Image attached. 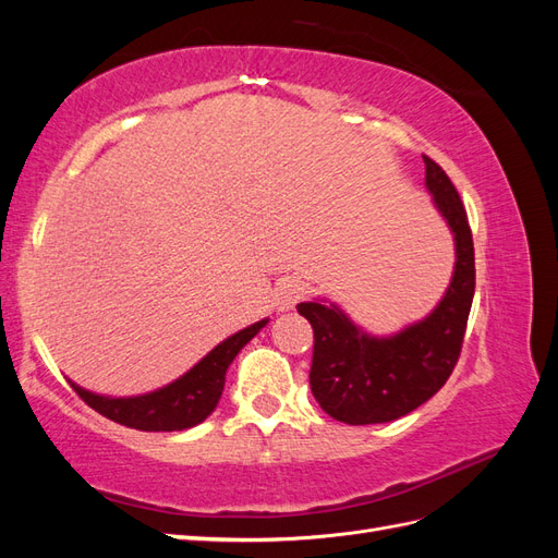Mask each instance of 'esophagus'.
Segmentation results:
<instances>
[{
	"instance_id": "34e87169",
	"label": "esophagus",
	"mask_w": 558,
	"mask_h": 558,
	"mask_svg": "<svg viewBox=\"0 0 558 558\" xmlns=\"http://www.w3.org/2000/svg\"><path fill=\"white\" fill-rule=\"evenodd\" d=\"M300 283L298 281H283L277 289V307L281 312H289L295 307V302L300 300Z\"/></svg>"
}]
</instances>
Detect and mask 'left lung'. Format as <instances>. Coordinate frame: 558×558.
Here are the masks:
<instances>
[{
  "label": "left lung",
  "mask_w": 558,
  "mask_h": 558,
  "mask_svg": "<svg viewBox=\"0 0 558 558\" xmlns=\"http://www.w3.org/2000/svg\"><path fill=\"white\" fill-rule=\"evenodd\" d=\"M426 189L453 234V275L435 310L393 335H369L324 298L300 302L314 328L310 384L320 410L349 426L386 424L430 400L459 361L475 295V248L463 202L437 162L424 156Z\"/></svg>",
  "instance_id": "8db88e82"
}]
</instances>
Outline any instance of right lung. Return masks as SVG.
Returning <instances> with one entry per match:
<instances>
[{"instance_id":"obj_1","label":"right lung","mask_w":558,"mask_h":558,"mask_svg":"<svg viewBox=\"0 0 558 558\" xmlns=\"http://www.w3.org/2000/svg\"><path fill=\"white\" fill-rule=\"evenodd\" d=\"M267 320L269 318H263L258 324L230 335L228 340L216 344L205 359L195 363L189 373L150 393L111 398L93 393L74 381L72 386L83 398V402H88L95 412L121 426L146 433H172L193 428L216 410L223 393L230 363L242 351V347H246L260 332V328L267 326Z\"/></svg>"}]
</instances>
